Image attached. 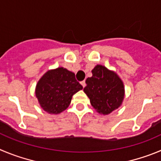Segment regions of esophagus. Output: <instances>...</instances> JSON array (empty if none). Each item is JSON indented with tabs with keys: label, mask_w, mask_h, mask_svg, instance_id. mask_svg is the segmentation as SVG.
<instances>
[{
	"label": "esophagus",
	"mask_w": 161,
	"mask_h": 161,
	"mask_svg": "<svg viewBox=\"0 0 161 161\" xmlns=\"http://www.w3.org/2000/svg\"><path fill=\"white\" fill-rule=\"evenodd\" d=\"M81 85L82 86V87H84V86H86V82H85V81H82V82H81Z\"/></svg>",
	"instance_id": "obj_1"
}]
</instances>
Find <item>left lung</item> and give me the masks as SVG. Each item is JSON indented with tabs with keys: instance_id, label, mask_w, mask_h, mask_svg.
<instances>
[{
	"instance_id": "obj_1",
	"label": "left lung",
	"mask_w": 161,
	"mask_h": 161,
	"mask_svg": "<svg viewBox=\"0 0 161 161\" xmlns=\"http://www.w3.org/2000/svg\"><path fill=\"white\" fill-rule=\"evenodd\" d=\"M91 73L83 91L97 112L109 115L122 105L125 95L124 82L114 70L102 65H96Z\"/></svg>"
}]
</instances>
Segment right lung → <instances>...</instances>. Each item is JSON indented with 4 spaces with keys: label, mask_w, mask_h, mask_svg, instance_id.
<instances>
[{
    "label": "right lung",
    "mask_w": 161,
    "mask_h": 161,
    "mask_svg": "<svg viewBox=\"0 0 161 161\" xmlns=\"http://www.w3.org/2000/svg\"><path fill=\"white\" fill-rule=\"evenodd\" d=\"M82 89L73 72L63 67L46 71L37 82L35 95L42 110L58 115L69 107L72 96Z\"/></svg>",
    "instance_id": "obj_1"
}]
</instances>
